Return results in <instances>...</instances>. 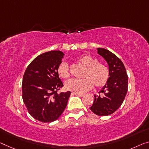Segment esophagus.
Returning a JSON list of instances; mask_svg holds the SVG:
<instances>
[{
	"mask_svg": "<svg viewBox=\"0 0 149 149\" xmlns=\"http://www.w3.org/2000/svg\"><path fill=\"white\" fill-rule=\"evenodd\" d=\"M73 94L75 95L78 96V97H82L84 96L83 95H82V94H79V93H73Z\"/></svg>",
	"mask_w": 149,
	"mask_h": 149,
	"instance_id": "obj_1",
	"label": "esophagus"
}]
</instances>
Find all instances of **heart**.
<instances>
[{"mask_svg": "<svg viewBox=\"0 0 149 149\" xmlns=\"http://www.w3.org/2000/svg\"><path fill=\"white\" fill-rule=\"evenodd\" d=\"M78 62L85 67L84 79H70L65 82V86L68 91L81 94L90 91L93 84L96 87H102L107 84L110 77L108 67L98 62V59L90 54H82L78 57ZM58 75L63 79L70 77L69 66L67 62H62L58 67Z\"/></svg>", "mask_w": 149, "mask_h": 149, "instance_id": "b5f03b06", "label": "heart"}]
</instances>
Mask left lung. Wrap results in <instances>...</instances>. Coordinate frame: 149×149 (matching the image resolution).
Segmentation results:
<instances>
[{
    "label": "left lung",
    "instance_id": "left-lung-1",
    "mask_svg": "<svg viewBox=\"0 0 149 149\" xmlns=\"http://www.w3.org/2000/svg\"><path fill=\"white\" fill-rule=\"evenodd\" d=\"M97 51L108 63L110 77L99 95H94L95 100L90 109L97 115L108 116L124 101L128 91V76L124 64L118 57L105 49L98 48Z\"/></svg>",
    "mask_w": 149,
    "mask_h": 149
}]
</instances>
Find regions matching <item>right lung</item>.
<instances>
[{"instance_id": "1", "label": "right lung", "mask_w": 149, "mask_h": 149, "mask_svg": "<svg viewBox=\"0 0 149 149\" xmlns=\"http://www.w3.org/2000/svg\"><path fill=\"white\" fill-rule=\"evenodd\" d=\"M64 55L60 51L41 54L24 72L22 99L29 113L40 122L51 123L58 119L67 107L71 93H58L63 86L58 67Z\"/></svg>"}]
</instances>
